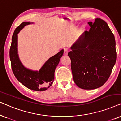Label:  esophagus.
I'll return each instance as SVG.
<instances>
[{"instance_id": "1", "label": "esophagus", "mask_w": 121, "mask_h": 121, "mask_svg": "<svg viewBox=\"0 0 121 121\" xmlns=\"http://www.w3.org/2000/svg\"><path fill=\"white\" fill-rule=\"evenodd\" d=\"M69 49L68 48H64V54L66 55V54H68V53L69 52Z\"/></svg>"}]
</instances>
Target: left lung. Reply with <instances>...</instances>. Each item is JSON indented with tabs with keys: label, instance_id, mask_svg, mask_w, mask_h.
Here are the masks:
<instances>
[{
	"label": "left lung",
	"instance_id": "left-lung-1",
	"mask_svg": "<svg viewBox=\"0 0 121 121\" xmlns=\"http://www.w3.org/2000/svg\"><path fill=\"white\" fill-rule=\"evenodd\" d=\"M88 24L89 31L84 32L68 55L76 85L92 90L108 80L116 61V51L115 36L105 21L97 18Z\"/></svg>",
	"mask_w": 121,
	"mask_h": 121
}]
</instances>
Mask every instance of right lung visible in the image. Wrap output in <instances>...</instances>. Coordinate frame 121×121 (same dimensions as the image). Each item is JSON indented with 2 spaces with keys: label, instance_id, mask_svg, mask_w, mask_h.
I'll return each mask as SVG.
<instances>
[{
  "label": "right lung",
  "instance_id": "add662e5",
  "mask_svg": "<svg viewBox=\"0 0 121 121\" xmlns=\"http://www.w3.org/2000/svg\"><path fill=\"white\" fill-rule=\"evenodd\" d=\"M31 24L33 22L21 23L14 31L9 52L11 68L16 78L25 86L34 91H44L53 84L55 69L63 54L64 50L62 49L49 58L39 71L32 70L25 67L20 60L18 54L17 34L26 25Z\"/></svg>",
  "mask_w": 121,
  "mask_h": 121
}]
</instances>
